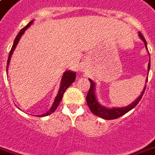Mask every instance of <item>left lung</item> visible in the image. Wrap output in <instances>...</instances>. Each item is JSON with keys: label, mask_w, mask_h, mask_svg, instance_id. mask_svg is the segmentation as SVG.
Instances as JSON below:
<instances>
[{"label": "left lung", "mask_w": 155, "mask_h": 155, "mask_svg": "<svg viewBox=\"0 0 155 155\" xmlns=\"http://www.w3.org/2000/svg\"><path fill=\"white\" fill-rule=\"evenodd\" d=\"M138 35L140 37V38L144 42L145 46V48L147 49V43H146V41H145V38L142 35V34L140 32H139ZM148 53L150 54V52L148 51ZM150 61H149V64H148V72L150 71ZM89 82H90V89H89V92H88V94L86 96V101L87 104L89 106V109L94 114H95L96 116H98L101 118L106 119V120H112V119H117L121 117L122 115H124L127 113H128L129 111H130L131 109H133L138 104V103L141 99L142 96L144 94V92L145 90V87H146V84L145 85V88L143 89V91L141 92L140 95L139 96L138 98H136V100L134 101L133 103H131L129 105H127L126 107H107L104 106L100 104V103L98 101V98H97V95H96V89H95V84L94 82L91 80V79H89ZM148 81V76L146 78V81L145 83H147Z\"/></svg>", "instance_id": "obj_1"}]
</instances>
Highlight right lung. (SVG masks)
<instances>
[{"label": "right lung", "instance_id": "obj_1", "mask_svg": "<svg viewBox=\"0 0 155 155\" xmlns=\"http://www.w3.org/2000/svg\"><path fill=\"white\" fill-rule=\"evenodd\" d=\"M34 23V20H32L30 22L28 23V25L25 26V28H23L20 32H19L18 35L15 38V39L14 41L13 46H12V48H11V50L10 51V54H9V57H8V60H7V66H6V72L8 71V66H9V64H10V58H11V56L13 54L14 51H15V49L16 48V46L18 45V43L19 42V39H20V38L22 37V35L25 34V30L27 29V28L30 26L32 24ZM75 74H76V72L74 71H71L70 70L68 71H66L64 72V74H63L62 77H61V84H60V88H59V90H58V93H57V97L55 98V100L53 102V104L51 105V108L47 112L44 114H42V115H39L38 116V117H46V116H48L50 114H51L52 113H54V111L57 108V107L60 104L61 100L62 99L63 94H64V93L66 91V89L68 87H70L71 85L73 82L75 81Z\"/></svg>", "mask_w": 155, "mask_h": 155}]
</instances>
